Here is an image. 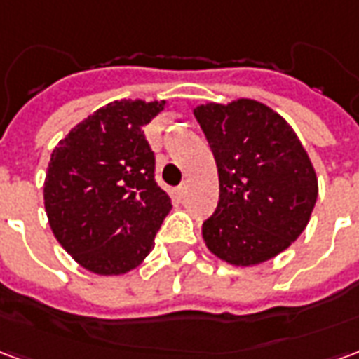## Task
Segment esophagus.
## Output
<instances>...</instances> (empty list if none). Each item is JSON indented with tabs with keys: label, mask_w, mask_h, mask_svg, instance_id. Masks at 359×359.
I'll use <instances>...</instances> for the list:
<instances>
[{
	"label": "esophagus",
	"mask_w": 359,
	"mask_h": 359,
	"mask_svg": "<svg viewBox=\"0 0 359 359\" xmlns=\"http://www.w3.org/2000/svg\"><path fill=\"white\" fill-rule=\"evenodd\" d=\"M184 194H187V182H182V184L177 188V196H179V198H182Z\"/></svg>",
	"instance_id": "34e87169"
}]
</instances>
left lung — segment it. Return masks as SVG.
<instances>
[{
  "mask_svg": "<svg viewBox=\"0 0 359 359\" xmlns=\"http://www.w3.org/2000/svg\"><path fill=\"white\" fill-rule=\"evenodd\" d=\"M194 117L219 172L203 242L226 264H264L304 233L317 200L316 169L292 126L256 100L198 105Z\"/></svg>",
  "mask_w": 359,
  "mask_h": 359,
  "instance_id": "1",
  "label": "left lung"
}]
</instances>
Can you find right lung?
<instances>
[{
  "mask_svg": "<svg viewBox=\"0 0 359 359\" xmlns=\"http://www.w3.org/2000/svg\"><path fill=\"white\" fill-rule=\"evenodd\" d=\"M163 109L165 102H111L51 154L43 182L51 231L67 254L95 275L138 267L171 211L144 136V126Z\"/></svg>",
  "mask_w": 359,
  "mask_h": 359,
  "instance_id": "right-lung-1",
  "label": "right lung"
}]
</instances>
